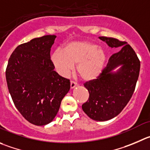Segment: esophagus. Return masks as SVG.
<instances>
[{
	"instance_id": "1",
	"label": "esophagus",
	"mask_w": 150,
	"mask_h": 150,
	"mask_svg": "<svg viewBox=\"0 0 150 150\" xmlns=\"http://www.w3.org/2000/svg\"><path fill=\"white\" fill-rule=\"evenodd\" d=\"M78 85V84L76 82H74V81H71V89H74L75 87H76Z\"/></svg>"
}]
</instances>
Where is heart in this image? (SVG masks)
<instances>
[{
    "mask_svg": "<svg viewBox=\"0 0 150 150\" xmlns=\"http://www.w3.org/2000/svg\"><path fill=\"white\" fill-rule=\"evenodd\" d=\"M51 62L57 72L62 77H67L74 71H76L85 82H92L102 75L108 55L102 47L88 40L71 41L62 50L57 49L51 56Z\"/></svg>",
    "mask_w": 150,
    "mask_h": 150,
    "instance_id": "1",
    "label": "heart"
}]
</instances>
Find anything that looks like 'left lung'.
Masks as SVG:
<instances>
[{"instance_id": "obj_1", "label": "left lung", "mask_w": 150, "mask_h": 150, "mask_svg": "<svg viewBox=\"0 0 150 150\" xmlns=\"http://www.w3.org/2000/svg\"><path fill=\"white\" fill-rule=\"evenodd\" d=\"M99 38L110 48H122L110 57L97 79L85 84L90 95L82 108L91 119L105 122L119 115L132 97L139 76L140 61L126 42L106 37Z\"/></svg>"}]
</instances>
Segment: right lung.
<instances>
[{
	"instance_id": "obj_1",
	"label": "right lung",
	"mask_w": 150,
	"mask_h": 150,
	"mask_svg": "<svg viewBox=\"0 0 150 150\" xmlns=\"http://www.w3.org/2000/svg\"><path fill=\"white\" fill-rule=\"evenodd\" d=\"M55 39V35H45L18 45L6 71L15 107L28 122L38 126L54 120L71 88L69 79L54 70L50 51Z\"/></svg>"
}]
</instances>
